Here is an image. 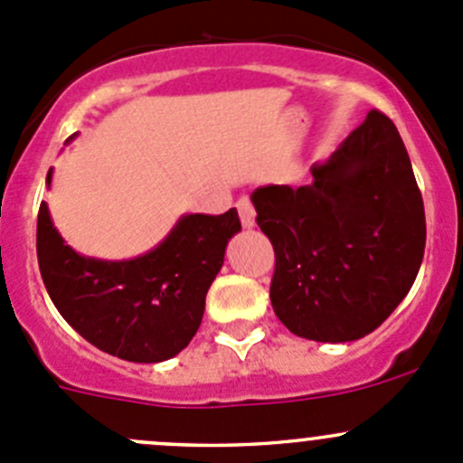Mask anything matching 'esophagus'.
Here are the masks:
<instances>
[{
    "mask_svg": "<svg viewBox=\"0 0 463 463\" xmlns=\"http://www.w3.org/2000/svg\"><path fill=\"white\" fill-rule=\"evenodd\" d=\"M237 210H240V217H241V223H244V228H253L255 226L253 202H250L249 197H241L240 202H237Z\"/></svg>",
    "mask_w": 463,
    "mask_h": 463,
    "instance_id": "obj_1",
    "label": "esophagus"
}]
</instances>
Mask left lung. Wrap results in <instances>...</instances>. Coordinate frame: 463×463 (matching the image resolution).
<instances>
[{
    "instance_id": "1",
    "label": "left lung",
    "mask_w": 463,
    "mask_h": 463,
    "mask_svg": "<svg viewBox=\"0 0 463 463\" xmlns=\"http://www.w3.org/2000/svg\"><path fill=\"white\" fill-rule=\"evenodd\" d=\"M314 181L250 194L275 250L270 305L291 334L349 343L372 334L417 279L426 213L408 149L372 109Z\"/></svg>"
}]
</instances>
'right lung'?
I'll list each match as a JSON object with an SVG mask.
<instances>
[{"mask_svg":"<svg viewBox=\"0 0 463 463\" xmlns=\"http://www.w3.org/2000/svg\"><path fill=\"white\" fill-rule=\"evenodd\" d=\"M51 176L53 170L46 185ZM240 231L235 208L223 214H184L145 255L96 260L62 240L49 205L42 203L37 261L55 309L93 347L129 363H161L188 347L197 334L205 293L222 270L228 240Z\"/></svg>","mask_w":463,"mask_h":463,"instance_id":"right-lung-1","label":"right lung"}]
</instances>
